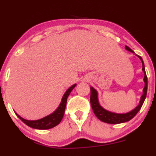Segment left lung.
<instances>
[{
	"label": "left lung",
	"instance_id": "1",
	"mask_svg": "<svg viewBox=\"0 0 156 156\" xmlns=\"http://www.w3.org/2000/svg\"><path fill=\"white\" fill-rule=\"evenodd\" d=\"M125 48L127 51L133 52L134 51L131 49L130 48L128 47L127 46H125ZM138 57L141 59L142 63V71L144 73V87L143 89V94L142 95L141 99H140V103L135 108L134 110L132 111L126 112V113H115V112H110L108 110H105L102 108V106L99 105V100H98V93L96 91V89H94L93 87H91V96H90V102H91V108L94 112L95 115L97 116L98 119L102 121V122L107 123H110V124H117V123H124V122H127L132 119L136 113L140 111L141 109L142 105H143L144 99L146 98V95H147V78L146 76L145 69H144V65L143 60H142V57L138 56Z\"/></svg>",
	"mask_w": 156,
	"mask_h": 156
}]
</instances>
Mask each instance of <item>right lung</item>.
Returning a JSON list of instances; mask_svg holds the SVG:
<instances>
[{
  "mask_svg": "<svg viewBox=\"0 0 156 156\" xmlns=\"http://www.w3.org/2000/svg\"><path fill=\"white\" fill-rule=\"evenodd\" d=\"M76 84H74V85H73L67 90L66 92L63 95L61 103L59 104L57 110L53 113L50 114V115L46 116V117L43 118V119L36 120V121H28V120L24 119L21 116L19 115L16 112H15V113L18 116L19 119L22 121V122H24L26 125L31 127V128L36 129H48L53 128V127L59 124L60 122H61L62 119L64 114H65V108H66L67 99L69 95H70L72 90L76 87Z\"/></svg>",
  "mask_w": 156,
  "mask_h": 156,
  "instance_id": "1",
  "label": "right lung"
}]
</instances>
